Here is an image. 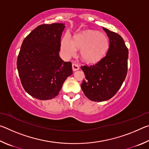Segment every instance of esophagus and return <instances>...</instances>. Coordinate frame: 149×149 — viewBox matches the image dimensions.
Here are the masks:
<instances>
[{"instance_id":"1","label":"esophagus","mask_w":149,"mask_h":149,"mask_svg":"<svg viewBox=\"0 0 149 149\" xmlns=\"http://www.w3.org/2000/svg\"><path fill=\"white\" fill-rule=\"evenodd\" d=\"M72 69H73V70H74V71H76V70L79 69V67L77 64H75V63H73V64H72Z\"/></svg>"}]
</instances>
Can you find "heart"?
I'll return each instance as SVG.
<instances>
[{
	"instance_id": "b5f03b06",
	"label": "heart",
	"mask_w": 149,
	"mask_h": 149,
	"mask_svg": "<svg viewBox=\"0 0 149 149\" xmlns=\"http://www.w3.org/2000/svg\"><path fill=\"white\" fill-rule=\"evenodd\" d=\"M109 41L105 35L94 31H87L77 35L73 42L69 35L62 40V49L67 56H73L77 49L81 51L82 58L87 63L93 64L101 60L107 53Z\"/></svg>"
}]
</instances>
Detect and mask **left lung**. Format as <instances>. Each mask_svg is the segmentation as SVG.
I'll use <instances>...</instances> for the list:
<instances>
[{
    "label": "left lung",
    "instance_id": "8db88e82",
    "mask_svg": "<svg viewBox=\"0 0 149 149\" xmlns=\"http://www.w3.org/2000/svg\"><path fill=\"white\" fill-rule=\"evenodd\" d=\"M109 38L104 57L95 64L81 66L85 79L81 84L91 100L101 102L114 97L122 86L127 73L128 49L122 37L103 27Z\"/></svg>",
    "mask_w": 149,
    "mask_h": 149
}]
</instances>
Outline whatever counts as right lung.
Masks as SVG:
<instances>
[{
  "instance_id": "right-lung-1",
  "label": "right lung",
  "mask_w": 149,
  "mask_h": 149,
  "mask_svg": "<svg viewBox=\"0 0 149 149\" xmlns=\"http://www.w3.org/2000/svg\"><path fill=\"white\" fill-rule=\"evenodd\" d=\"M64 27L61 23L40 25L22 42L17 71L24 89L35 99H53L72 74V63L59 56Z\"/></svg>"
}]
</instances>
